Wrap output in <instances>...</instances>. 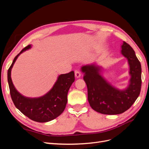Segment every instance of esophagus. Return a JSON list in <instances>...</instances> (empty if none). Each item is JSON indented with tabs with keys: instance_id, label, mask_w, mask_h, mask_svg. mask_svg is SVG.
Segmentation results:
<instances>
[{
	"instance_id": "obj_1",
	"label": "esophagus",
	"mask_w": 149,
	"mask_h": 149,
	"mask_svg": "<svg viewBox=\"0 0 149 149\" xmlns=\"http://www.w3.org/2000/svg\"><path fill=\"white\" fill-rule=\"evenodd\" d=\"M74 76L76 78H79L81 77V73L79 71H76L74 73Z\"/></svg>"
}]
</instances>
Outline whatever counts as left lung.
Masks as SVG:
<instances>
[{"instance_id": "1", "label": "left lung", "mask_w": 149, "mask_h": 149, "mask_svg": "<svg viewBox=\"0 0 149 149\" xmlns=\"http://www.w3.org/2000/svg\"><path fill=\"white\" fill-rule=\"evenodd\" d=\"M121 54L127 60L130 79L127 87L120 89L102 76V67L96 63L81 68L87 85L88 100L92 109L108 115L122 114L129 109L139 97L141 89L142 69L132 48L126 42L121 45Z\"/></svg>"}]
</instances>
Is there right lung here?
I'll return each instance as SVG.
<instances>
[{"label": "right lung", "instance_id": "add662e5", "mask_svg": "<svg viewBox=\"0 0 149 149\" xmlns=\"http://www.w3.org/2000/svg\"><path fill=\"white\" fill-rule=\"evenodd\" d=\"M31 47V45H29L24 48L13 59L7 72L8 83L12 100L17 109L31 120L47 123L55 119L64 111L68 101V93L74 81V73L72 71L58 76L52 88L42 96L29 97L22 95L13 84L11 71L20 54L30 49Z\"/></svg>", "mask_w": 149, "mask_h": 149}]
</instances>
